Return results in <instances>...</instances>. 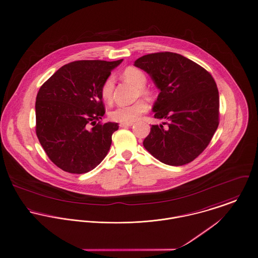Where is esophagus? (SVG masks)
I'll return each instance as SVG.
<instances>
[{
    "label": "esophagus",
    "mask_w": 258,
    "mask_h": 258,
    "mask_svg": "<svg viewBox=\"0 0 258 258\" xmlns=\"http://www.w3.org/2000/svg\"><path fill=\"white\" fill-rule=\"evenodd\" d=\"M133 125V122H130V123H120L119 124V126L120 127H130V126H132Z\"/></svg>",
    "instance_id": "esophagus-1"
}]
</instances>
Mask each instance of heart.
Returning a JSON list of instances; mask_svg holds the SVG:
<instances>
[{
    "mask_svg": "<svg viewBox=\"0 0 258 258\" xmlns=\"http://www.w3.org/2000/svg\"><path fill=\"white\" fill-rule=\"evenodd\" d=\"M122 78L133 84L137 87V96H143L148 100L154 99L156 92L155 90L147 86V75L143 71L134 67L129 66L126 67L122 74ZM114 91V79L112 76L107 77L100 87V96L105 102H110L112 100ZM149 107L147 102L144 99H138L135 102L127 105H118L114 109L109 112V117L113 121L120 122V123H130L137 120L143 113L148 111Z\"/></svg>",
    "mask_w": 258,
    "mask_h": 258,
    "instance_id": "1",
    "label": "heart"
}]
</instances>
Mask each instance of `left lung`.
<instances>
[{
    "label": "left lung",
    "mask_w": 258,
    "mask_h": 258,
    "mask_svg": "<svg viewBox=\"0 0 258 258\" xmlns=\"http://www.w3.org/2000/svg\"><path fill=\"white\" fill-rule=\"evenodd\" d=\"M135 66L146 71L161 90L145 149L168 165L194 161L210 144L220 122L219 92L211 74L186 57L158 52L140 57Z\"/></svg>",
    "instance_id": "1"
}]
</instances>
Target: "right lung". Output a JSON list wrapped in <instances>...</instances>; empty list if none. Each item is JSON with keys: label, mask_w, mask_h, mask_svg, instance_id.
Here are the masks:
<instances>
[{"label": "right lung", "mask_w": 258, "mask_h": 258, "mask_svg": "<svg viewBox=\"0 0 258 258\" xmlns=\"http://www.w3.org/2000/svg\"><path fill=\"white\" fill-rule=\"evenodd\" d=\"M121 62H71L40 87L35 132L50 161L64 171L89 172L107 155L119 126L100 121L105 113L100 87Z\"/></svg>", "instance_id": "add662e5"}]
</instances>
